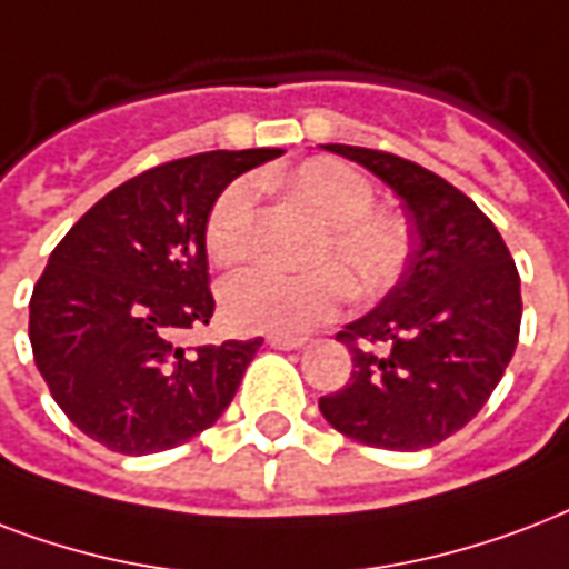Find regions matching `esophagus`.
<instances>
[{"instance_id": "1", "label": "esophagus", "mask_w": 569, "mask_h": 569, "mask_svg": "<svg viewBox=\"0 0 569 569\" xmlns=\"http://www.w3.org/2000/svg\"><path fill=\"white\" fill-rule=\"evenodd\" d=\"M267 341L276 350H299V347H306V338H293V335H270Z\"/></svg>"}]
</instances>
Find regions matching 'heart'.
<instances>
[{
    "mask_svg": "<svg viewBox=\"0 0 569 569\" xmlns=\"http://www.w3.org/2000/svg\"><path fill=\"white\" fill-rule=\"evenodd\" d=\"M288 187L323 219L308 272L252 267L231 276L219 290L228 323L249 332L299 335L338 311L345 284L353 297H373L391 288L409 258L407 222L373 210V183L341 160L317 157L288 174ZM258 207L254 180L240 178L219 192L204 224L207 252L219 267L240 263L252 249Z\"/></svg>",
    "mask_w": 569,
    "mask_h": 569,
    "instance_id": "heart-1",
    "label": "heart"
}]
</instances>
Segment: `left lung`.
Returning <instances> with one entry per match:
<instances>
[{
    "label": "left lung",
    "mask_w": 569,
    "mask_h": 569,
    "mask_svg": "<svg viewBox=\"0 0 569 569\" xmlns=\"http://www.w3.org/2000/svg\"><path fill=\"white\" fill-rule=\"evenodd\" d=\"M323 148L403 201L412 246L380 306L335 335L353 373L320 398V412L362 445L433 448L481 412L517 350V263L472 198L433 171L371 148Z\"/></svg>",
    "instance_id": "1"
}]
</instances>
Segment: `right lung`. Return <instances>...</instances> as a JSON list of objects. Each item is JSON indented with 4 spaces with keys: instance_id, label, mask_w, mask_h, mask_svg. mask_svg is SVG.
<instances>
[{
    "instance_id": "1",
    "label": "right lung",
    "mask_w": 569,
    "mask_h": 569,
    "mask_svg": "<svg viewBox=\"0 0 569 569\" xmlns=\"http://www.w3.org/2000/svg\"><path fill=\"white\" fill-rule=\"evenodd\" d=\"M281 148L207 151L166 162L103 196L52 249L29 302L38 371L64 416L118 453L142 457L213 425L263 345L189 350L210 323L204 224L243 171Z\"/></svg>"
}]
</instances>
